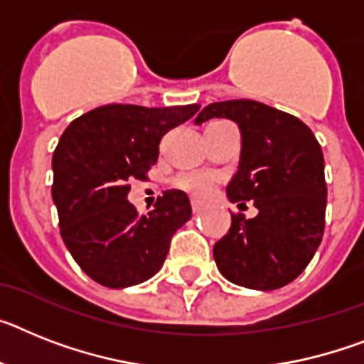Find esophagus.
<instances>
[{
	"label": "esophagus",
	"instance_id": "34e87169",
	"mask_svg": "<svg viewBox=\"0 0 364 364\" xmlns=\"http://www.w3.org/2000/svg\"><path fill=\"white\" fill-rule=\"evenodd\" d=\"M191 205H192V210H194V213H200V210L203 209V203H201L200 200H192Z\"/></svg>",
	"mask_w": 364,
	"mask_h": 364
}]
</instances>
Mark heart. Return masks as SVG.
I'll return each instance as SVG.
<instances>
[{"mask_svg":"<svg viewBox=\"0 0 364 364\" xmlns=\"http://www.w3.org/2000/svg\"><path fill=\"white\" fill-rule=\"evenodd\" d=\"M173 187L194 198H205L215 188V177L207 172H183L173 177Z\"/></svg>","mask_w":364,"mask_h":364,"instance_id":"b5f03b06","label":"heart"}]
</instances>
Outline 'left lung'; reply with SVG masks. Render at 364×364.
Returning <instances> with one entry per match:
<instances>
[{"instance_id": "1", "label": "left lung", "mask_w": 364, "mask_h": 364, "mask_svg": "<svg viewBox=\"0 0 364 364\" xmlns=\"http://www.w3.org/2000/svg\"><path fill=\"white\" fill-rule=\"evenodd\" d=\"M228 118L242 135L239 170L228 198L255 218L231 215L215 244L220 274L235 285L274 291L300 276L322 242L328 187L323 154L313 131L296 116L253 100H229L201 109L196 122Z\"/></svg>"}]
</instances>
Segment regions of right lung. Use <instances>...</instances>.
Returning <instances> with one entry per match:
<instances>
[{"label": "right lung", "instance_id": "right-lung-1", "mask_svg": "<svg viewBox=\"0 0 364 364\" xmlns=\"http://www.w3.org/2000/svg\"><path fill=\"white\" fill-rule=\"evenodd\" d=\"M200 105L97 107L66 127L53 151L51 196L60 237L81 270L109 289L154 277L173 233L192 207L181 191H166L155 209L139 215L127 201L131 179H146L168 131Z\"/></svg>", "mask_w": 364, "mask_h": 364}]
</instances>
